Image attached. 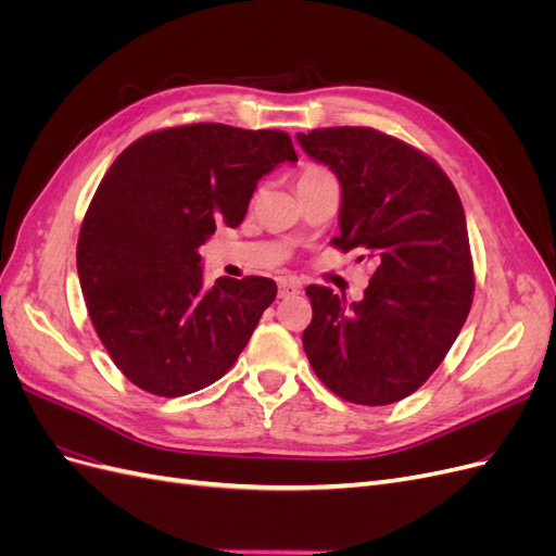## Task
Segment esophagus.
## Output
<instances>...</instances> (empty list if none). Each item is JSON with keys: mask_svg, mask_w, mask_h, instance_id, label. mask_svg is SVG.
<instances>
[{"mask_svg": "<svg viewBox=\"0 0 556 556\" xmlns=\"http://www.w3.org/2000/svg\"><path fill=\"white\" fill-rule=\"evenodd\" d=\"M301 292V285L294 278H280L278 280V296L280 299H288Z\"/></svg>", "mask_w": 556, "mask_h": 556, "instance_id": "obj_1", "label": "esophagus"}]
</instances>
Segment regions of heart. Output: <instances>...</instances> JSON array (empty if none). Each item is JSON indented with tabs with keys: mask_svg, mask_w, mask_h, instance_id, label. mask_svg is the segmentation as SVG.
<instances>
[{
	"mask_svg": "<svg viewBox=\"0 0 556 556\" xmlns=\"http://www.w3.org/2000/svg\"><path fill=\"white\" fill-rule=\"evenodd\" d=\"M331 174L327 172V169H323V166H306L304 172L299 174V180H296V185L301 188V185H306V182H313V180H319V178H329Z\"/></svg>",
	"mask_w": 556,
	"mask_h": 556,
	"instance_id": "obj_1",
	"label": "heart"
}]
</instances>
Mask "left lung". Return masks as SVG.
Listing matches in <instances>:
<instances>
[{
	"label": "left lung",
	"mask_w": 556,
	"mask_h": 556,
	"mask_svg": "<svg viewBox=\"0 0 556 556\" xmlns=\"http://www.w3.org/2000/svg\"><path fill=\"white\" fill-rule=\"evenodd\" d=\"M341 182V237L371 262L364 299L308 285L304 350L333 394L362 406L410 396L445 359L473 304V260L462 199L429 155L371 127L296 134Z\"/></svg>",
	"instance_id": "left-lung-1"
}]
</instances>
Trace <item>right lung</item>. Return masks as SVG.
<instances>
[{"mask_svg": "<svg viewBox=\"0 0 556 556\" xmlns=\"http://www.w3.org/2000/svg\"><path fill=\"white\" fill-rule=\"evenodd\" d=\"M282 162H296L285 131L197 123L146 134L99 182L78 280L99 341L143 392L185 396L220 380L274 304L271 278L206 288L197 250L215 225L243 223L260 178Z\"/></svg>", "mask_w": 556, "mask_h": 556, "instance_id": "1", "label": "right lung"}]
</instances>
